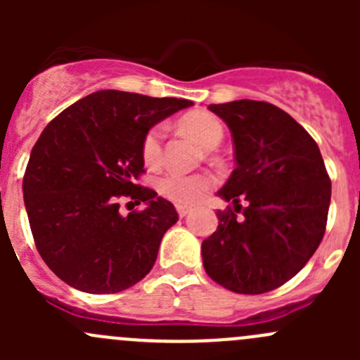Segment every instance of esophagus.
I'll list each match as a JSON object with an SVG mask.
<instances>
[{"label":"esophagus","mask_w":360,"mask_h":360,"mask_svg":"<svg viewBox=\"0 0 360 360\" xmlns=\"http://www.w3.org/2000/svg\"><path fill=\"white\" fill-rule=\"evenodd\" d=\"M176 209H177V214H179L181 217H184L186 214H190L191 210H193V209H191V205H186V203H177Z\"/></svg>","instance_id":"1"}]
</instances>
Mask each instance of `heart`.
<instances>
[{"instance_id": "heart-1", "label": "heart", "mask_w": 360, "mask_h": 360, "mask_svg": "<svg viewBox=\"0 0 360 360\" xmlns=\"http://www.w3.org/2000/svg\"><path fill=\"white\" fill-rule=\"evenodd\" d=\"M181 127L198 141L205 150H216L224 136V129L216 116L209 112H191L181 120ZM143 160L148 167H157L163 155V127L155 125L148 130L143 139ZM214 184L207 174H183L170 170L158 179V191L169 200L177 203H191L202 197Z\"/></svg>"}]
</instances>
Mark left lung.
Here are the masks:
<instances>
[{"mask_svg": "<svg viewBox=\"0 0 360 360\" xmlns=\"http://www.w3.org/2000/svg\"><path fill=\"white\" fill-rule=\"evenodd\" d=\"M209 110L230 129L237 167L217 191L235 210H217V230L202 242L203 268L233 292L274 291L321 244L331 179L317 143L281 108L240 99ZM240 200L248 202L244 210Z\"/></svg>", "mask_w": 360, "mask_h": 360, "instance_id": "8db88e82", "label": "left lung"}]
</instances>
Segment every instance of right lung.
<instances>
[{
  "label": "right lung",
  "mask_w": 360,
  "mask_h": 360,
  "mask_svg": "<svg viewBox=\"0 0 360 360\" xmlns=\"http://www.w3.org/2000/svg\"><path fill=\"white\" fill-rule=\"evenodd\" d=\"M190 106L176 97L99 90L45 127L22 191L39 256L60 281L111 294L150 274L162 237L179 217L157 191L136 184L144 172L141 148L151 127ZM122 196L145 209L122 217Z\"/></svg>",
  "instance_id": "add662e5"
}]
</instances>
